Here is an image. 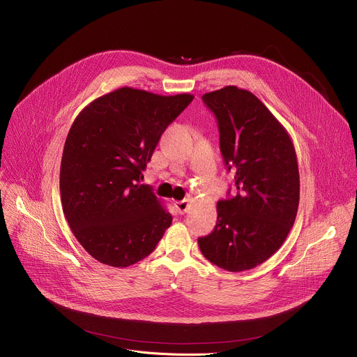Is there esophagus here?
<instances>
[{
  "instance_id": "obj_1",
  "label": "esophagus",
  "mask_w": 357,
  "mask_h": 357,
  "mask_svg": "<svg viewBox=\"0 0 357 357\" xmlns=\"http://www.w3.org/2000/svg\"><path fill=\"white\" fill-rule=\"evenodd\" d=\"M188 206H189V201L188 199H183V201H178L175 202V208H176V212L183 215L186 211H188Z\"/></svg>"
}]
</instances>
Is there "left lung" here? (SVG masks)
Segmentation results:
<instances>
[{
  "label": "left lung",
  "mask_w": 357,
  "mask_h": 357,
  "mask_svg": "<svg viewBox=\"0 0 357 357\" xmlns=\"http://www.w3.org/2000/svg\"><path fill=\"white\" fill-rule=\"evenodd\" d=\"M219 128L220 152L235 174V195L218 202L215 229L198 239L213 265L242 272L284 242L299 206V169L286 129L256 96L229 85L202 95Z\"/></svg>",
  "instance_id": "1"
}]
</instances>
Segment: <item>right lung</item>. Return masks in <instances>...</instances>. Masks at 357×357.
Instances as JSON below:
<instances>
[{
    "label": "right lung",
    "mask_w": 357,
    "mask_h": 357,
    "mask_svg": "<svg viewBox=\"0 0 357 357\" xmlns=\"http://www.w3.org/2000/svg\"><path fill=\"white\" fill-rule=\"evenodd\" d=\"M192 100L123 86L75 118L62 152L61 202L74 236L98 262L131 266L171 226L172 215L139 182L160 135Z\"/></svg>",
    "instance_id": "1"
}]
</instances>
